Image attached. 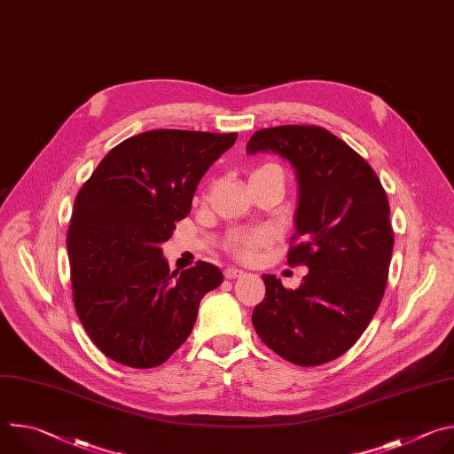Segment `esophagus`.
<instances>
[{
  "label": "esophagus",
  "instance_id": "34e87169",
  "mask_svg": "<svg viewBox=\"0 0 454 454\" xmlns=\"http://www.w3.org/2000/svg\"><path fill=\"white\" fill-rule=\"evenodd\" d=\"M242 275H246L242 270H239V268H226L224 270V277L228 278V280H233V278H239V277H242Z\"/></svg>",
  "mask_w": 454,
  "mask_h": 454
}]
</instances>
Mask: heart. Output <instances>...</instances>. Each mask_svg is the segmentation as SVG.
Returning <instances> with one entry per match:
<instances>
[{
  "instance_id": "heart-1",
  "label": "heart",
  "mask_w": 454,
  "mask_h": 454,
  "mask_svg": "<svg viewBox=\"0 0 454 454\" xmlns=\"http://www.w3.org/2000/svg\"><path fill=\"white\" fill-rule=\"evenodd\" d=\"M262 168H271V167H262ZM262 168H258V170H262ZM268 242H270V233L268 231L242 233L233 240L231 251L239 258H242V261H253V258H256L258 251L268 246Z\"/></svg>"
}]
</instances>
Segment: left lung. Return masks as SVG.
Listing matches in <instances>:
<instances>
[{
  "instance_id": "8db88e82",
  "label": "left lung",
  "mask_w": 454,
  "mask_h": 454,
  "mask_svg": "<svg viewBox=\"0 0 454 454\" xmlns=\"http://www.w3.org/2000/svg\"><path fill=\"white\" fill-rule=\"evenodd\" d=\"M246 151L273 153L294 167L293 240L300 242L287 262L309 268L298 289L262 275L266 298L253 309V327L289 363H329L361 338L384 294L394 251L386 192L373 168L323 127L261 129Z\"/></svg>"
}]
</instances>
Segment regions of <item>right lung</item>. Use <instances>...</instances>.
Here are the masks:
<instances>
[{
	"mask_svg": "<svg viewBox=\"0 0 454 454\" xmlns=\"http://www.w3.org/2000/svg\"><path fill=\"white\" fill-rule=\"evenodd\" d=\"M237 140L156 129L111 149L79 190L67 237L74 301L91 341L131 368L165 363L190 336L201 298L221 286L208 262L168 270L161 244L196 188Z\"/></svg>",
	"mask_w": 454,
	"mask_h": 454,
	"instance_id": "right-lung-1",
	"label": "right lung"
}]
</instances>
